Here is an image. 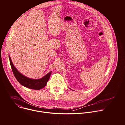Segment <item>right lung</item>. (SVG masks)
<instances>
[{"label": "right lung", "instance_id": "right-lung-1", "mask_svg": "<svg viewBox=\"0 0 125 125\" xmlns=\"http://www.w3.org/2000/svg\"><path fill=\"white\" fill-rule=\"evenodd\" d=\"M9 58L13 74L17 80L21 84L28 88L32 89V90H41L46 85L47 83L50 78L51 72L48 73L42 78L39 80L30 79L24 76L18 71L13 65L9 55Z\"/></svg>", "mask_w": 125, "mask_h": 125}]
</instances>
